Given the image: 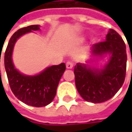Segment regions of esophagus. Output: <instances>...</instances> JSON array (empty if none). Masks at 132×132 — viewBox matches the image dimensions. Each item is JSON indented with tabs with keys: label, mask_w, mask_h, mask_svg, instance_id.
I'll return each mask as SVG.
<instances>
[{
	"label": "esophagus",
	"mask_w": 132,
	"mask_h": 132,
	"mask_svg": "<svg viewBox=\"0 0 132 132\" xmlns=\"http://www.w3.org/2000/svg\"><path fill=\"white\" fill-rule=\"evenodd\" d=\"M73 66H74V63H72V62H70V61H68L67 63H66V66L67 69H72V67H73Z\"/></svg>",
	"instance_id": "1"
}]
</instances>
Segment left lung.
<instances>
[{
  "mask_svg": "<svg viewBox=\"0 0 132 132\" xmlns=\"http://www.w3.org/2000/svg\"><path fill=\"white\" fill-rule=\"evenodd\" d=\"M92 53H110L109 63L102 69H93L78 63L74 67L75 82L79 95L87 102L100 103L112 98L122 86L126 74V46L121 37L110 29L106 40L92 46Z\"/></svg>",
  "mask_w": 132,
  "mask_h": 132,
  "instance_id": "left-lung-1",
  "label": "left lung"
}]
</instances>
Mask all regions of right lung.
<instances>
[{
  "mask_svg": "<svg viewBox=\"0 0 132 132\" xmlns=\"http://www.w3.org/2000/svg\"><path fill=\"white\" fill-rule=\"evenodd\" d=\"M39 29V25H31L18 30L11 37L4 54V66L11 91L19 100L34 107L46 106L53 100L59 82L66 70L65 63H61L48 67L39 75L27 76L14 68L11 55L15 42L22 35Z\"/></svg>",
  "mask_w": 132,
  "mask_h": 132,
  "instance_id": "1",
  "label": "right lung"
}]
</instances>
